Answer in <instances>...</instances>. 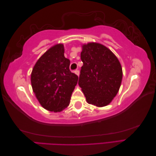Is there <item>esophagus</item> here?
Masks as SVG:
<instances>
[{"mask_svg":"<svg viewBox=\"0 0 156 156\" xmlns=\"http://www.w3.org/2000/svg\"><path fill=\"white\" fill-rule=\"evenodd\" d=\"M74 72H75V74H76L77 75H78V76H79V70H77V69L75 70Z\"/></svg>","mask_w":156,"mask_h":156,"instance_id":"obj_1","label":"esophagus"}]
</instances>
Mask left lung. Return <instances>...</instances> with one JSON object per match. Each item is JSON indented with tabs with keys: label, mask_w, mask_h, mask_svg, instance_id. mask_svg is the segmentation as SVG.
<instances>
[{
	"label": "left lung",
	"mask_w": 156,
	"mask_h": 156,
	"mask_svg": "<svg viewBox=\"0 0 156 156\" xmlns=\"http://www.w3.org/2000/svg\"><path fill=\"white\" fill-rule=\"evenodd\" d=\"M81 59L83 62L79 79L89 104L106 106L119 90L122 69L119 59L105 46L88 43L82 47Z\"/></svg>",
	"instance_id": "obj_1"
}]
</instances>
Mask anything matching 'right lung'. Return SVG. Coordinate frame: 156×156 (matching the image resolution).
<instances>
[{
  "label": "right lung",
  "mask_w": 156,
  "mask_h": 156,
  "mask_svg": "<svg viewBox=\"0 0 156 156\" xmlns=\"http://www.w3.org/2000/svg\"><path fill=\"white\" fill-rule=\"evenodd\" d=\"M64 53L63 44L53 46L37 61L31 73L32 87L37 100L45 109L55 112L69 105L78 81Z\"/></svg>",
  "instance_id": "1"
}]
</instances>
